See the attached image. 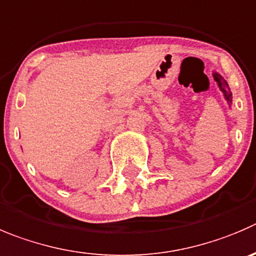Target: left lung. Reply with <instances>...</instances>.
<instances>
[{"instance_id":"left-lung-1","label":"left lung","mask_w":256,"mask_h":256,"mask_svg":"<svg viewBox=\"0 0 256 256\" xmlns=\"http://www.w3.org/2000/svg\"><path fill=\"white\" fill-rule=\"evenodd\" d=\"M212 76H214V79H215V82H218L220 90L224 93V96H225V99L228 100V103L231 104V100H232V94H231L230 88H228L226 80H224V78L221 76L218 72H212Z\"/></svg>"}]
</instances>
